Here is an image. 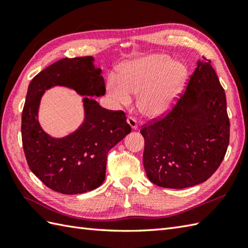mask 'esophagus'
<instances>
[{"label": "esophagus", "mask_w": 248, "mask_h": 248, "mask_svg": "<svg viewBox=\"0 0 248 248\" xmlns=\"http://www.w3.org/2000/svg\"><path fill=\"white\" fill-rule=\"evenodd\" d=\"M127 121H128V124H129L130 127L132 128L133 130H136V129H138V125H139V124H138V120H136L134 117H132V116H129Z\"/></svg>", "instance_id": "34e87169"}]
</instances>
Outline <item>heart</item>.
<instances>
[{
  "instance_id": "heart-1",
  "label": "heart",
  "mask_w": 248,
  "mask_h": 248,
  "mask_svg": "<svg viewBox=\"0 0 248 248\" xmlns=\"http://www.w3.org/2000/svg\"><path fill=\"white\" fill-rule=\"evenodd\" d=\"M186 70L170 57L155 54L131 62L124 68L119 82L109 78L110 97L123 104L131 102V94H138L139 108L147 116H157L170 107L180 93Z\"/></svg>"
}]
</instances>
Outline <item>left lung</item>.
I'll use <instances>...</instances> for the list:
<instances>
[{
  "label": "left lung",
  "mask_w": 248,
  "mask_h": 248,
  "mask_svg": "<svg viewBox=\"0 0 248 248\" xmlns=\"http://www.w3.org/2000/svg\"><path fill=\"white\" fill-rule=\"evenodd\" d=\"M149 180L167 188L202 183L217 171L229 144L226 94L202 56L170 112L141 125Z\"/></svg>",
  "instance_id": "8db88e82"
}]
</instances>
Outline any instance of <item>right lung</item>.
Returning a JSON list of instances; mask_svg holds the SVG:
<instances>
[{
    "label": "right lung",
    "instance_id": "obj_1",
    "mask_svg": "<svg viewBox=\"0 0 248 248\" xmlns=\"http://www.w3.org/2000/svg\"><path fill=\"white\" fill-rule=\"evenodd\" d=\"M93 56L62 59L30 83L22 110V145L28 164L45 186L62 194H82L101 186L109 149L131 132L124 110H109L84 98L85 123L77 132L55 140L40 128L37 113L44 92L54 85L82 96H102L105 84Z\"/></svg>",
    "mask_w": 248,
    "mask_h": 248
}]
</instances>
